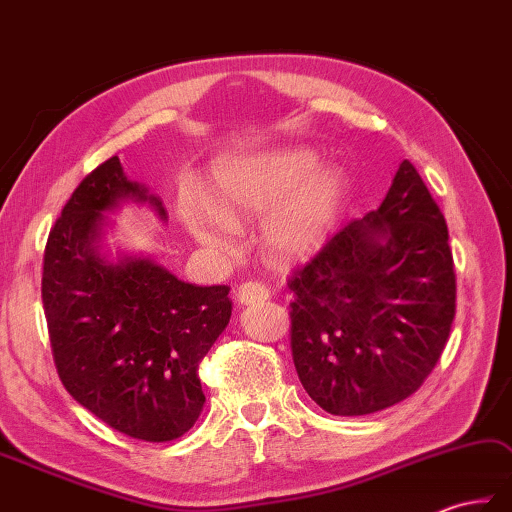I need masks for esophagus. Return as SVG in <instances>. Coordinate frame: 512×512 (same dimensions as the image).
Listing matches in <instances>:
<instances>
[{"label":"esophagus","mask_w":512,"mask_h":512,"mask_svg":"<svg viewBox=\"0 0 512 512\" xmlns=\"http://www.w3.org/2000/svg\"><path fill=\"white\" fill-rule=\"evenodd\" d=\"M236 300L238 304H258L269 300V289L258 280H247L241 287L236 289Z\"/></svg>","instance_id":"34e87169"}]
</instances>
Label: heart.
I'll return each mask as SVG.
<instances>
[{"mask_svg": "<svg viewBox=\"0 0 512 512\" xmlns=\"http://www.w3.org/2000/svg\"><path fill=\"white\" fill-rule=\"evenodd\" d=\"M315 166V155L300 149L223 162L212 173L217 208L197 190H186L181 217L203 245L227 249L234 223L271 211L263 227L267 252L278 260H304L324 245L342 197L335 170L312 178Z\"/></svg>", "mask_w": 512, "mask_h": 512, "instance_id": "1", "label": "heart"}]
</instances>
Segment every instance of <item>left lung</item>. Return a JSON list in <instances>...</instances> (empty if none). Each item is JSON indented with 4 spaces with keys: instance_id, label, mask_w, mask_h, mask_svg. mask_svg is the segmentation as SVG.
<instances>
[{
    "instance_id": "obj_1",
    "label": "left lung",
    "mask_w": 512,
    "mask_h": 512,
    "mask_svg": "<svg viewBox=\"0 0 512 512\" xmlns=\"http://www.w3.org/2000/svg\"><path fill=\"white\" fill-rule=\"evenodd\" d=\"M289 289L293 363L324 412H381L425 383L456 317V269L445 214L412 162L379 210L293 269Z\"/></svg>"
}]
</instances>
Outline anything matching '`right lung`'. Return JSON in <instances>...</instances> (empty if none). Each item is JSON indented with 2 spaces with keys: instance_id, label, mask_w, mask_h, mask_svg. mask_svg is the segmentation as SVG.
I'll return each mask as SVG.
<instances>
[{
  "instance_id": "1",
  "label": "right lung",
  "mask_w": 512,
  "mask_h": 512,
  "mask_svg": "<svg viewBox=\"0 0 512 512\" xmlns=\"http://www.w3.org/2000/svg\"><path fill=\"white\" fill-rule=\"evenodd\" d=\"M146 195L116 155L72 192L48 236L41 298L65 390L124 436L168 442L197 423L206 403L199 366L230 322V287L177 280L149 258L107 265L96 252L105 217Z\"/></svg>"
}]
</instances>
